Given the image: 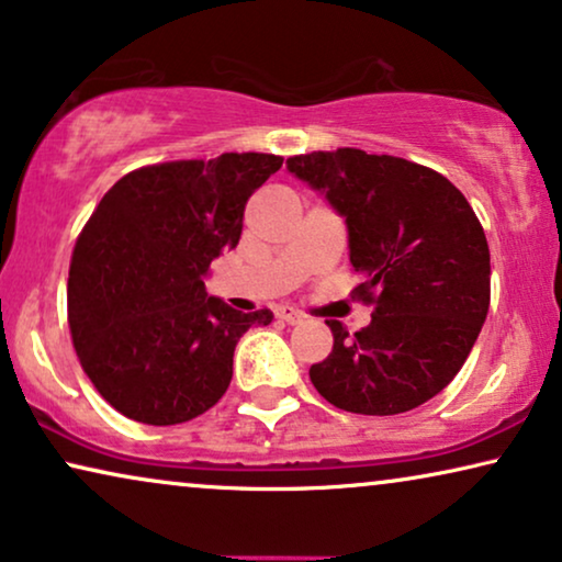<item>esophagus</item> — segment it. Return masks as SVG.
Wrapping results in <instances>:
<instances>
[{"mask_svg": "<svg viewBox=\"0 0 562 562\" xmlns=\"http://www.w3.org/2000/svg\"><path fill=\"white\" fill-rule=\"evenodd\" d=\"M276 317H279L281 322H286V325H299V322L304 319V314L294 310V306H279V310H276Z\"/></svg>", "mask_w": 562, "mask_h": 562, "instance_id": "1", "label": "esophagus"}]
</instances>
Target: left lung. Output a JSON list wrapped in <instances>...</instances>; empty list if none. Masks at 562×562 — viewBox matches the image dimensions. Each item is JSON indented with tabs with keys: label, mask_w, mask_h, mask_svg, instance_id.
Masks as SVG:
<instances>
[{
	"label": "left lung",
	"mask_w": 562,
	"mask_h": 562,
	"mask_svg": "<svg viewBox=\"0 0 562 562\" xmlns=\"http://www.w3.org/2000/svg\"><path fill=\"white\" fill-rule=\"evenodd\" d=\"M345 217L358 299L371 325L348 335L337 319L333 352L310 368L314 389L352 414L409 412L463 368L491 304V256L460 189L432 168L358 148L286 160Z\"/></svg>",
	"instance_id": "8db88e82"
}]
</instances>
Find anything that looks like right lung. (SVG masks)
<instances>
[{
  "label": "right lung",
  "mask_w": 562,
  "mask_h": 562,
  "mask_svg": "<svg viewBox=\"0 0 562 562\" xmlns=\"http://www.w3.org/2000/svg\"><path fill=\"white\" fill-rule=\"evenodd\" d=\"M273 153H222L130 171L102 196L68 268V327L94 389L143 425H181L233 381L235 345L273 312L206 296L204 276L243 233Z\"/></svg>",
  "instance_id": "obj_1"
}]
</instances>
